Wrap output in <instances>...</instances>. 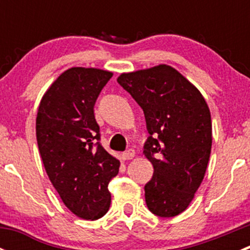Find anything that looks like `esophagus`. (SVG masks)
<instances>
[{
	"label": "esophagus",
	"instance_id": "1",
	"mask_svg": "<svg viewBox=\"0 0 250 250\" xmlns=\"http://www.w3.org/2000/svg\"><path fill=\"white\" fill-rule=\"evenodd\" d=\"M134 156H135V151L132 150V148H129V150H127L125 152L122 153L123 160H133Z\"/></svg>",
	"mask_w": 250,
	"mask_h": 250
}]
</instances>
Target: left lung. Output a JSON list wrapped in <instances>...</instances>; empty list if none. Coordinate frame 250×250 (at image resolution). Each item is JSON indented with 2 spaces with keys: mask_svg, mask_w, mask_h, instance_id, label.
Listing matches in <instances>:
<instances>
[{
  "mask_svg": "<svg viewBox=\"0 0 250 250\" xmlns=\"http://www.w3.org/2000/svg\"><path fill=\"white\" fill-rule=\"evenodd\" d=\"M117 82L139 104L150 137L144 155L152 163L145 185L151 213H183L206 174L211 151V118L200 90L169 65L121 74Z\"/></svg>",
  "mask_w": 250,
  "mask_h": 250,
  "instance_id": "left-lung-1",
  "label": "left lung"
}]
</instances>
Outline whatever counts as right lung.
I'll use <instances>...</instances> for the list:
<instances>
[{"mask_svg":"<svg viewBox=\"0 0 250 250\" xmlns=\"http://www.w3.org/2000/svg\"><path fill=\"white\" fill-rule=\"evenodd\" d=\"M112 72L71 67L50 84L36 117V137L50 183L81 219L97 220L111 203L109 183L120 161L99 143L94 104Z\"/></svg>","mask_w":250,"mask_h":250,"instance_id":"add662e5","label":"right lung"}]
</instances>
